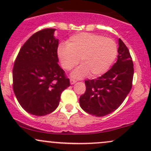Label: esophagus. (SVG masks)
Listing matches in <instances>:
<instances>
[{
    "mask_svg": "<svg viewBox=\"0 0 151 151\" xmlns=\"http://www.w3.org/2000/svg\"><path fill=\"white\" fill-rule=\"evenodd\" d=\"M76 83V80H74V79H70V84H74Z\"/></svg>",
    "mask_w": 151,
    "mask_h": 151,
    "instance_id": "1",
    "label": "esophagus"
}]
</instances>
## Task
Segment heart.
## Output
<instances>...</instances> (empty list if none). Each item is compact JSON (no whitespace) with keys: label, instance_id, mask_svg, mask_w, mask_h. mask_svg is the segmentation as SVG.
<instances>
[{"label":"heart","instance_id":"obj_1","mask_svg":"<svg viewBox=\"0 0 151 151\" xmlns=\"http://www.w3.org/2000/svg\"><path fill=\"white\" fill-rule=\"evenodd\" d=\"M58 57L62 67L70 70L82 65L72 72L74 78H83L90 74L98 77L110 69L117 54V46L112 39L89 33H80L71 36L67 44L59 45Z\"/></svg>","mask_w":151,"mask_h":151}]
</instances>
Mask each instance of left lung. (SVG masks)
I'll return each mask as SVG.
<instances>
[{"instance_id": "1", "label": "left lung", "mask_w": 151, "mask_h": 151, "mask_svg": "<svg viewBox=\"0 0 151 151\" xmlns=\"http://www.w3.org/2000/svg\"><path fill=\"white\" fill-rule=\"evenodd\" d=\"M117 62L105 74L85 81L86 92L79 98L82 109L90 115L103 117L117 110L132 88L134 69L130 51L118 39Z\"/></svg>"}]
</instances>
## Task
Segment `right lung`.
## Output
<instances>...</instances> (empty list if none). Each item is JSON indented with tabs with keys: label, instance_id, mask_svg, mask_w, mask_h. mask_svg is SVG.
<instances>
[{
	"label": "right lung",
	"instance_id": "1",
	"mask_svg": "<svg viewBox=\"0 0 151 151\" xmlns=\"http://www.w3.org/2000/svg\"><path fill=\"white\" fill-rule=\"evenodd\" d=\"M56 29L38 31L26 41L15 61L13 88L21 107L29 113L44 116L57 109L63 91L70 85L58 64L59 39Z\"/></svg>",
	"mask_w": 151,
	"mask_h": 151
}]
</instances>
